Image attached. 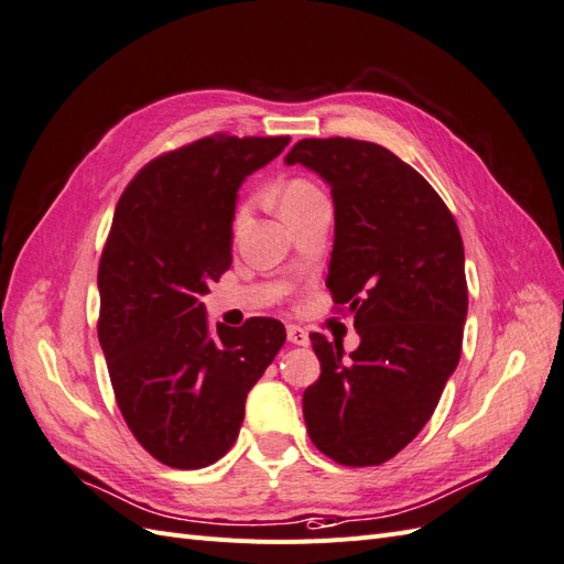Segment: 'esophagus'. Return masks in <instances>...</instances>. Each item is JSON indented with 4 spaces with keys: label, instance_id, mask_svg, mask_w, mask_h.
Segmentation results:
<instances>
[{
    "label": "esophagus",
    "instance_id": "1",
    "mask_svg": "<svg viewBox=\"0 0 564 564\" xmlns=\"http://www.w3.org/2000/svg\"><path fill=\"white\" fill-rule=\"evenodd\" d=\"M288 341L297 344V347H306L308 335L304 328H300V325H288Z\"/></svg>",
    "mask_w": 564,
    "mask_h": 564
}]
</instances>
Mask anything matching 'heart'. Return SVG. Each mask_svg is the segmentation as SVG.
Wrapping results in <instances>:
<instances>
[{
    "mask_svg": "<svg viewBox=\"0 0 564 564\" xmlns=\"http://www.w3.org/2000/svg\"><path fill=\"white\" fill-rule=\"evenodd\" d=\"M318 194H321V189H318L316 185L308 183V180H302V177L288 180V183L281 187V194H279V198H281V213H285V210H290V208H295V206L304 204L306 198L318 196ZM246 210H248L246 206H239V210H236V215H234V225H236V227H239V225L243 223Z\"/></svg>",
    "mask_w": 564,
    "mask_h": 564,
    "instance_id": "heart-1",
    "label": "heart"
}]
</instances>
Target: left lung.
I'll use <instances>...</instances> for the list:
<instances>
[{"instance_id": "obj_1", "label": "left lung", "mask_w": 564, "mask_h": 564, "mask_svg": "<svg viewBox=\"0 0 564 564\" xmlns=\"http://www.w3.org/2000/svg\"><path fill=\"white\" fill-rule=\"evenodd\" d=\"M288 166L316 171L335 202L328 288L360 347L312 333L321 377L302 412L312 443L341 466H379L424 429L462 356L468 288L454 215L381 144L306 138Z\"/></svg>"}]
</instances>
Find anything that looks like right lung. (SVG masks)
<instances>
[{
  "label": "right lung",
  "mask_w": 564,
  "mask_h": 564,
  "mask_svg": "<svg viewBox=\"0 0 564 564\" xmlns=\"http://www.w3.org/2000/svg\"><path fill=\"white\" fill-rule=\"evenodd\" d=\"M288 142L206 135L144 163L117 204L98 267V339L126 426L166 466L225 457L248 391L285 341L267 316L210 333L198 297L231 267L236 192Z\"/></svg>",
  "instance_id": "right-lung-1"
}]
</instances>
